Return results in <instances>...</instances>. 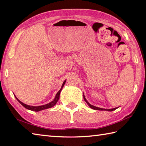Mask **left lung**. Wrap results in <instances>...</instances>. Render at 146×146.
Instances as JSON below:
<instances>
[{
	"label": "left lung",
	"mask_w": 146,
	"mask_h": 146,
	"mask_svg": "<svg viewBox=\"0 0 146 146\" xmlns=\"http://www.w3.org/2000/svg\"><path fill=\"white\" fill-rule=\"evenodd\" d=\"M83 97H84V100H85V102L87 103V104L88 105V106L90 107L91 108H93V109H94V110H107V111H113V110H116L117 109V108H113V109H104V108H98V107H96V106H93V105H91L90 103H89L88 102V101L86 100V98H85V97H84V96H83Z\"/></svg>",
	"instance_id": "8db88e82"
}]
</instances>
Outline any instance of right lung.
Segmentation results:
<instances>
[{"instance_id": "1", "label": "right lung", "mask_w": 146, "mask_h": 146, "mask_svg": "<svg viewBox=\"0 0 146 146\" xmlns=\"http://www.w3.org/2000/svg\"><path fill=\"white\" fill-rule=\"evenodd\" d=\"M65 81L64 82L63 84H62V88L60 90H59V91L57 93H56V96L55 97V99L53 100L52 102H50L48 104H46V105H42V106H29V105H26V104L22 103L21 102H20V101L17 99V98L16 97V99L17 100V101L21 104V105L25 107V108H26V109H28V110H32V111H41V110H45V109H47V108H52V107H53V106H54L55 104L57 103L58 100H59V97H60V91L62 90V89L64 87V85L65 84Z\"/></svg>"}]
</instances>
